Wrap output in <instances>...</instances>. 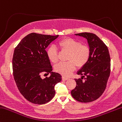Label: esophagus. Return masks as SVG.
<instances>
[{"label":"esophagus","instance_id":"1","mask_svg":"<svg viewBox=\"0 0 122 122\" xmlns=\"http://www.w3.org/2000/svg\"><path fill=\"white\" fill-rule=\"evenodd\" d=\"M68 79H69V78H67V77H65V76H62V80H64V81H65V80H67Z\"/></svg>","mask_w":122,"mask_h":122}]
</instances>
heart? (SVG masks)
Here are the masks:
<instances>
[{
  "label": "heart",
  "instance_id": "heart-1",
  "mask_svg": "<svg viewBox=\"0 0 122 122\" xmlns=\"http://www.w3.org/2000/svg\"><path fill=\"white\" fill-rule=\"evenodd\" d=\"M57 46L61 51L68 52L66 57L68 61L59 63L55 67V71L63 76H69L75 69L76 66L77 67H82L89 61L90 49L87 45L81 44L79 41L67 37L59 41ZM47 56L53 63L57 62V51L55 46H50L47 49Z\"/></svg>",
  "mask_w": 122,
  "mask_h": 122
}]
</instances>
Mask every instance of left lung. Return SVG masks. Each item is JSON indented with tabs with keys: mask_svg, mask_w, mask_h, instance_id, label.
<instances>
[{
	"mask_svg": "<svg viewBox=\"0 0 122 122\" xmlns=\"http://www.w3.org/2000/svg\"><path fill=\"white\" fill-rule=\"evenodd\" d=\"M75 35L87 39L90 56L87 63L77 71L81 77L75 79L76 86L71 95L80 102H91L98 99L106 87L110 73V55L106 45L95 34L85 32Z\"/></svg>",
	"mask_w": 122,
	"mask_h": 122,
	"instance_id": "8db88e82",
	"label": "left lung"
}]
</instances>
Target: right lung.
Wrapping results in <instances>:
<instances>
[{
	"label": "right lung",
	"mask_w": 122,
	"mask_h": 122,
	"mask_svg": "<svg viewBox=\"0 0 122 122\" xmlns=\"http://www.w3.org/2000/svg\"><path fill=\"white\" fill-rule=\"evenodd\" d=\"M56 36L29 34L15 47L12 59L14 79L20 93L30 102L42 105L55 95V86L61 80L58 73L53 72L46 48ZM51 74L42 79V74Z\"/></svg>",
	"instance_id": "add662e5"
}]
</instances>
